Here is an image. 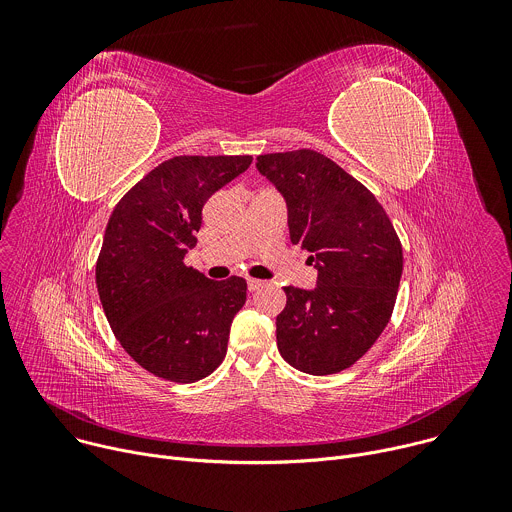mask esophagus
<instances>
[{
	"mask_svg": "<svg viewBox=\"0 0 512 512\" xmlns=\"http://www.w3.org/2000/svg\"><path fill=\"white\" fill-rule=\"evenodd\" d=\"M265 285V281H261V279H253V277H249L247 279V287H249V291H257V289H261Z\"/></svg>",
	"mask_w": 512,
	"mask_h": 512,
	"instance_id": "obj_1",
	"label": "esophagus"
}]
</instances>
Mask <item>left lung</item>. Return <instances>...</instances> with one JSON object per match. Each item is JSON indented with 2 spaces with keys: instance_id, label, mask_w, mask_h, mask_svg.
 Returning <instances> with one entry per match:
<instances>
[{
  "instance_id": "8db88e82",
  "label": "left lung",
  "mask_w": 512,
  "mask_h": 512,
  "mask_svg": "<svg viewBox=\"0 0 512 512\" xmlns=\"http://www.w3.org/2000/svg\"><path fill=\"white\" fill-rule=\"evenodd\" d=\"M257 170L285 200L291 243L318 269L314 289L283 287L279 354L308 375L340 373L389 324L403 271L399 237L379 200L324 154H265Z\"/></svg>"
}]
</instances>
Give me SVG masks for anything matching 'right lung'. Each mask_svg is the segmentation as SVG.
Instances as JSON below:
<instances>
[{
	"label": "right lung",
	"mask_w": 512,
	"mask_h": 512,
	"mask_svg": "<svg viewBox=\"0 0 512 512\" xmlns=\"http://www.w3.org/2000/svg\"><path fill=\"white\" fill-rule=\"evenodd\" d=\"M251 156H178L141 178L113 208L97 259L105 316L125 352L152 375L194 383L227 354L247 281H212L186 267L204 202Z\"/></svg>",
	"instance_id": "add662e5"
}]
</instances>
